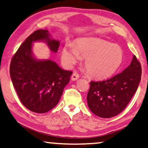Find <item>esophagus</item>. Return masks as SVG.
I'll use <instances>...</instances> for the list:
<instances>
[{
	"label": "esophagus",
	"instance_id": "34e87169",
	"mask_svg": "<svg viewBox=\"0 0 148 148\" xmlns=\"http://www.w3.org/2000/svg\"><path fill=\"white\" fill-rule=\"evenodd\" d=\"M73 81H76L79 78V75L78 73H76V72H74L73 74L72 75V77H71Z\"/></svg>",
	"mask_w": 148,
	"mask_h": 148
}]
</instances>
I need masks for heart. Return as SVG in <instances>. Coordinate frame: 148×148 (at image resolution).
I'll use <instances>...</instances> for the list:
<instances>
[{"instance_id": "b5f03b06", "label": "heart", "mask_w": 148, "mask_h": 148, "mask_svg": "<svg viewBox=\"0 0 148 148\" xmlns=\"http://www.w3.org/2000/svg\"><path fill=\"white\" fill-rule=\"evenodd\" d=\"M86 58L85 67L89 74L95 78H105L120 67L123 60V51L120 46L96 38H84L76 46L65 45L62 52L64 64L72 67Z\"/></svg>"}]
</instances>
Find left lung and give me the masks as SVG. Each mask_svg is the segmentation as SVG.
Wrapping results in <instances>:
<instances>
[{
  "instance_id": "obj_1",
  "label": "left lung",
  "mask_w": 148,
  "mask_h": 148,
  "mask_svg": "<svg viewBox=\"0 0 148 148\" xmlns=\"http://www.w3.org/2000/svg\"><path fill=\"white\" fill-rule=\"evenodd\" d=\"M142 67L135 55L121 73L102 81L90 82L87 96L91 111L101 118H111L125 109L141 80Z\"/></svg>"
}]
</instances>
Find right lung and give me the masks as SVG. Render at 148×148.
<instances>
[{
  "label": "right lung",
  "instance_id": "right-lung-1",
  "mask_svg": "<svg viewBox=\"0 0 148 148\" xmlns=\"http://www.w3.org/2000/svg\"><path fill=\"white\" fill-rule=\"evenodd\" d=\"M47 30H36L27 37L12 58L10 74L22 103L31 111L45 113L55 107L69 83L72 71L62 69L51 60H38L32 53V44L43 41L57 53L59 41L51 38Z\"/></svg>",
  "mask_w": 148,
  "mask_h": 148
}]
</instances>
